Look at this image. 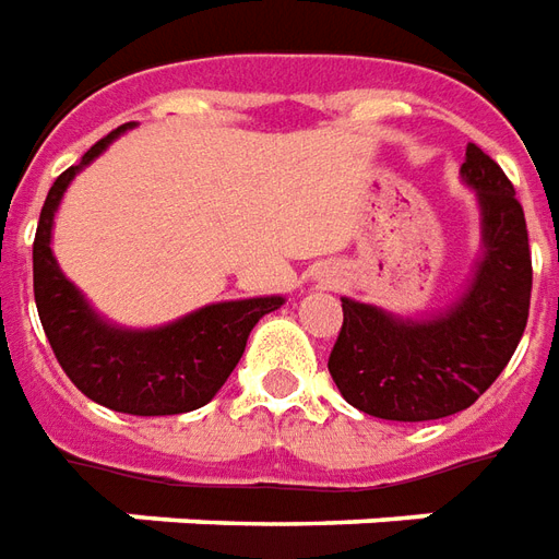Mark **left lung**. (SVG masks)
I'll return each instance as SVG.
<instances>
[{
	"label": "left lung",
	"instance_id": "8db88e82",
	"mask_svg": "<svg viewBox=\"0 0 559 559\" xmlns=\"http://www.w3.org/2000/svg\"><path fill=\"white\" fill-rule=\"evenodd\" d=\"M462 181L479 205V259L462 295L423 319L342 297L328 369L348 405L423 423L471 408L515 354L531 312L527 223L503 169L467 142Z\"/></svg>",
	"mask_w": 559,
	"mask_h": 559
}]
</instances>
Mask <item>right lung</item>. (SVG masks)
<instances>
[{
  "mask_svg": "<svg viewBox=\"0 0 559 559\" xmlns=\"http://www.w3.org/2000/svg\"><path fill=\"white\" fill-rule=\"evenodd\" d=\"M133 124L112 130L83 160L52 181L40 207L32 276L40 324L64 374L85 396L118 414L166 417L207 405L226 384L262 316L285 304L283 295L223 300L187 312L160 328H121L97 312L52 255V219L76 173L100 157Z\"/></svg>",
  "mask_w": 559,
  "mask_h": 559,
  "instance_id": "1",
  "label": "right lung"
}]
</instances>
